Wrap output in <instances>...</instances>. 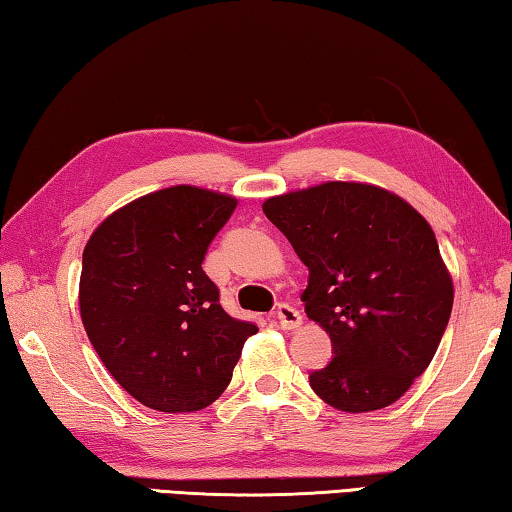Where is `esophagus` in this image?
<instances>
[{"label": "esophagus", "instance_id": "1", "mask_svg": "<svg viewBox=\"0 0 512 512\" xmlns=\"http://www.w3.org/2000/svg\"><path fill=\"white\" fill-rule=\"evenodd\" d=\"M276 320H279L283 331H292L301 326V313L290 304H279V308H276Z\"/></svg>", "mask_w": 512, "mask_h": 512}]
</instances>
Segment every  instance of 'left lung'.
<instances>
[{
  "instance_id": "obj_1",
  "label": "left lung",
  "mask_w": 512,
  "mask_h": 512,
  "mask_svg": "<svg viewBox=\"0 0 512 512\" xmlns=\"http://www.w3.org/2000/svg\"><path fill=\"white\" fill-rule=\"evenodd\" d=\"M308 267L306 315L331 335L329 365L311 388L345 413L404 395L435 356L454 283L429 222L392 192L329 181L263 204Z\"/></svg>"
}]
</instances>
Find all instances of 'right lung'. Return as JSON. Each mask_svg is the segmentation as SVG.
Returning <instances> with one entry per match:
<instances>
[{"label": "right lung", "instance_id": "add662e5", "mask_svg": "<svg viewBox=\"0 0 512 512\" xmlns=\"http://www.w3.org/2000/svg\"><path fill=\"white\" fill-rule=\"evenodd\" d=\"M236 206L220 192L172 186L108 215L83 249V326L106 370L142 406H211L258 331L224 311L201 270Z\"/></svg>", "mask_w": 512, "mask_h": 512}]
</instances>
